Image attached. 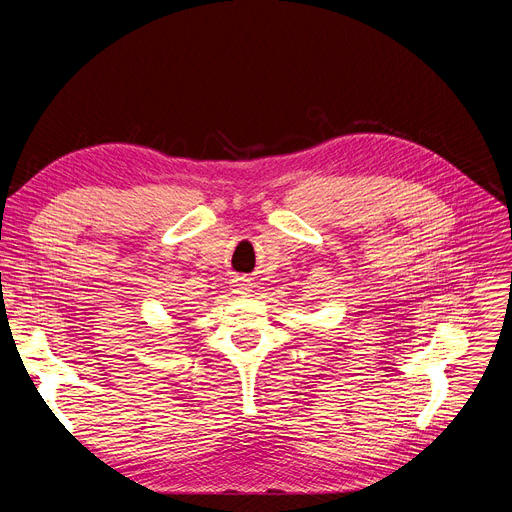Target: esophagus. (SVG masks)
Masks as SVG:
<instances>
[{"mask_svg":"<svg viewBox=\"0 0 512 512\" xmlns=\"http://www.w3.org/2000/svg\"><path fill=\"white\" fill-rule=\"evenodd\" d=\"M236 286H238V290H249V284H247V280H240Z\"/></svg>","mask_w":512,"mask_h":512,"instance_id":"34e87169","label":"esophagus"}]
</instances>
